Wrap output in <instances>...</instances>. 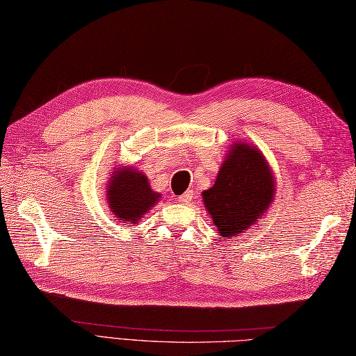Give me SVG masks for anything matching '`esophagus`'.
I'll use <instances>...</instances> for the list:
<instances>
[{
    "mask_svg": "<svg viewBox=\"0 0 356 356\" xmlns=\"http://www.w3.org/2000/svg\"><path fill=\"white\" fill-rule=\"evenodd\" d=\"M193 199V191H186L182 195H179L177 197V202L182 203V205H186V203H190Z\"/></svg>",
    "mask_w": 356,
    "mask_h": 356,
    "instance_id": "1",
    "label": "esophagus"
}]
</instances>
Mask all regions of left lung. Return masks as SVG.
<instances>
[{
    "instance_id": "1",
    "label": "left lung",
    "mask_w": 356,
    "mask_h": 356,
    "mask_svg": "<svg viewBox=\"0 0 356 356\" xmlns=\"http://www.w3.org/2000/svg\"><path fill=\"white\" fill-rule=\"evenodd\" d=\"M275 195L274 172L246 142L231 145L213 188L202 193L205 208L222 237L246 231L266 213Z\"/></svg>"
}]
</instances>
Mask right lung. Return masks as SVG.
<instances>
[{
    "instance_id": "right-lung-1",
    "label": "right lung",
    "mask_w": 356,
    "mask_h": 356,
    "mask_svg": "<svg viewBox=\"0 0 356 356\" xmlns=\"http://www.w3.org/2000/svg\"><path fill=\"white\" fill-rule=\"evenodd\" d=\"M161 194L151 190L148 177L133 166L119 168L110 177L107 185V202L119 222L138 223L151 207H154Z\"/></svg>"
}]
</instances>
